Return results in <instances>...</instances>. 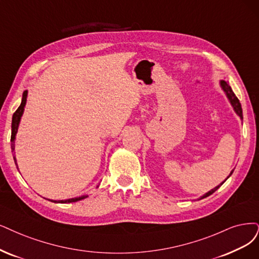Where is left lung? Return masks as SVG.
Masks as SVG:
<instances>
[{
    "label": "left lung",
    "mask_w": 259,
    "mask_h": 259,
    "mask_svg": "<svg viewBox=\"0 0 259 259\" xmlns=\"http://www.w3.org/2000/svg\"><path fill=\"white\" fill-rule=\"evenodd\" d=\"M220 85H221V88H222V90L224 91V93L226 94V96H227V98H228V100H229V102H231V104H232V107L234 108V110H235V112L239 115V116H240V118L241 119H243V116H242V108H241V103H240V101H239V99L236 97V95L234 94V92H233V90H232V88L231 86H229V84H228V82H226L225 80H221L220 81ZM233 171L234 170H232L231 171V174H229V176H231L232 174H233ZM228 176V177H229ZM227 177V178H228ZM226 178V179H227ZM226 179L223 181L222 184H220L218 187H215V188H213L212 190H210L209 192H207L206 194H204L203 196H200V198L199 199H202V198H205V197H207V196H209V195H211L213 192H215V191L221 187L225 181H226Z\"/></svg>",
    "instance_id": "8db88e82"
}]
</instances>
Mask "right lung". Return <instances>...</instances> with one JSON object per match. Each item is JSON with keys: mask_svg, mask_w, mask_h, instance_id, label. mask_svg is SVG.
Here are the masks:
<instances>
[{"mask_svg": "<svg viewBox=\"0 0 259 259\" xmlns=\"http://www.w3.org/2000/svg\"><path fill=\"white\" fill-rule=\"evenodd\" d=\"M26 97H27V91L23 92L22 95V100H21V104L20 107L17 109V111L14 113L13 115V120H12V138H11V147H12V151H15V140H16V135L18 132V127H19V123H20V119L21 116L23 114L24 111V107H25V103H26ZM14 160H15V163L17 165V161H16V157L14 155ZM18 166V165H17ZM88 197V195H82L80 197H74V198H69V199H66V200H51L53 203H73V202H78V200L84 199Z\"/></svg>", "mask_w": 259, "mask_h": 259, "instance_id": "1", "label": "right lung"}]
</instances>
